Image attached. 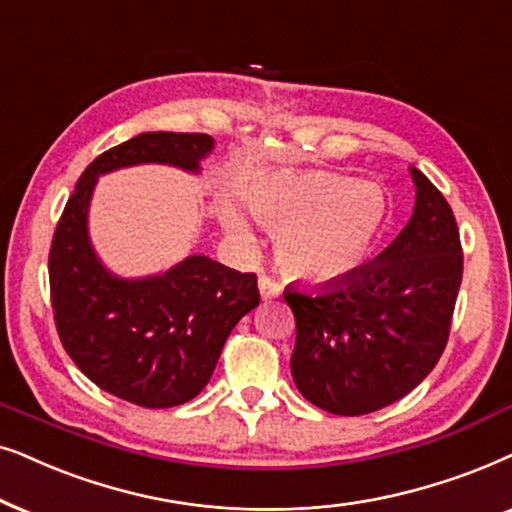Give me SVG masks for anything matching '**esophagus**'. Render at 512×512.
<instances>
[{
	"label": "esophagus",
	"mask_w": 512,
	"mask_h": 512,
	"mask_svg": "<svg viewBox=\"0 0 512 512\" xmlns=\"http://www.w3.org/2000/svg\"><path fill=\"white\" fill-rule=\"evenodd\" d=\"M257 285H260V295H262L264 302H269V299H276L278 295H281V285H278L274 278L260 276V281H257Z\"/></svg>",
	"instance_id": "34e87169"
}]
</instances>
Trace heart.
Listing matches in <instances>:
<instances>
[{"label": "heart", "mask_w": 512, "mask_h": 512, "mask_svg": "<svg viewBox=\"0 0 512 512\" xmlns=\"http://www.w3.org/2000/svg\"><path fill=\"white\" fill-rule=\"evenodd\" d=\"M245 206L276 234L278 264L290 276L330 283L372 260L391 229L393 203L379 182L332 170H281L245 187ZM220 222L238 248L257 243L234 196L220 201Z\"/></svg>", "instance_id": "b5f03b06"}]
</instances>
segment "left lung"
I'll use <instances>...</instances> for the list:
<instances>
[{
	"label": "left lung",
	"mask_w": 512,
	"mask_h": 512,
	"mask_svg": "<svg viewBox=\"0 0 512 512\" xmlns=\"http://www.w3.org/2000/svg\"><path fill=\"white\" fill-rule=\"evenodd\" d=\"M414 213L398 238L356 274L320 288H285L297 339L292 379L309 403L360 417L395 403L445 351L463 255L454 213L410 166Z\"/></svg>",
	"instance_id": "left-lung-1"
}]
</instances>
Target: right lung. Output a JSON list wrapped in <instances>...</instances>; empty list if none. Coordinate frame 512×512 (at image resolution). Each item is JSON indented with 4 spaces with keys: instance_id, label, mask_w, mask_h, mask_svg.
Instances as JSON below:
<instances>
[{
    "instance_id": "1",
    "label": "right lung",
    "mask_w": 512,
    "mask_h": 512,
    "mask_svg": "<svg viewBox=\"0 0 512 512\" xmlns=\"http://www.w3.org/2000/svg\"><path fill=\"white\" fill-rule=\"evenodd\" d=\"M213 149L206 133L163 131L107 149L81 173L53 234L49 281L60 342L95 386L133 405L161 410L196 398L234 325L260 304V290L255 274L206 255L156 276H114L88 238L95 182L140 163L201 173Z\"/></svg>"
}]
</instances>
